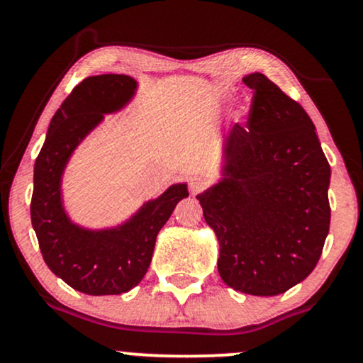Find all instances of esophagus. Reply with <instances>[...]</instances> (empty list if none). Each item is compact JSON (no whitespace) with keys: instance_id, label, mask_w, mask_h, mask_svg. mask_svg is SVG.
I'll use <instances>...</instances> for the list:
<instances>
[{"instance_id":"34e87169","label":"esophagus","mask_w":363,"mask_h":363,"mask_svg":"<svg viewBox=\"0 0 363 363\" xmlns=\"http://www.w3.org/2000/svg\"><path fill=\"white\" fill-rule=\"evenodd\" d=\"M206 187H208V181L205 177H193L189 181V191L193 194L201 193V191H205Z\"/></svg>"}]
</instances>
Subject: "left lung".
Here are the masks:
<instances>
[{
  "instance_id": "8db88e82",
  "label": "left lung",
  "mask_w": 363,
  "mask_h": 363,
  "mask_svg": "<svg viewBox=\"0 0 363 363\" xmlns=\"http://www.w3.org/2000/svg\"><path fill=\"white\" fill-rule=\"evenodd\" d=\"M244 126L225 140L222 182L198 196L220 244L218 273L242 294L278 295L312 273L329 232L331 169L297 101L262 73Z\"/></svg>"
}]
</instances>
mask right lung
Masks as SVG:
<instances>
[{"mask_svg":"<svg viewBox=\"0 0 363 363\" xmlns=\"http://www.w3.org/2000/svg\"><path fill=\"white\" fill-rule=\"evenodd\" d=\"M136 82L126 74L89 77L72 90L49 124L37 155L30 218L45 264L69 286L89 295H119L143 280L157 234L174 208L187 198L186 184L169 187L123 227L90 232L69 222L61 205V174L77 145L133 97Z\"/></svg>","mask_w":363,"mask_h":363,"instance_id":"right-lung-1","label":"right lung"}]
</instances>
